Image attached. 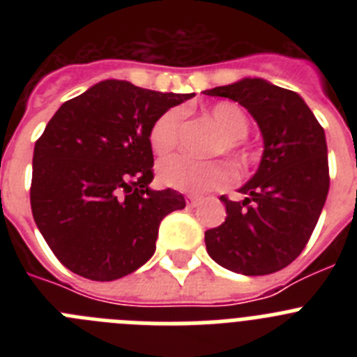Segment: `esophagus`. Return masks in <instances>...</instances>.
Listing matches in <instances>:
<instances>
[{
	"instance_id": "obj_1",
	"label": "esophagus",
	"mask_w": 357,
	"mask_h": 357,
	"mask_svg": "<svg viewBox=\"0 0 357 357\" xmlns=\"http://www.w3.org/2000/svg\"><path fill=\"white\" fill-rule=\"evenodd\" d=\"M198 204H200V198H198V197H193V195L185 197V206H188V207H197Z\"/></svg>"
}]
</instances>
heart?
I'll return each mask as SVG.
<instances>
[{"label": "heart", "instance_id": "heart-1", "mask_svg": "<svg viewBox=\"0 0 357 357\" xmlns=\"http://www.w3.org/2000/svg\"><path fill=\"white\" fill-rule=\"evenodd\" d=\"M207 114L216 123L223 135L214 151L216 153L223 151L236 166L247 162L248 155L243 150L241 139L248 134L250 121L245 110L236 103L220 102L209 107ZM181 123L182 114L178 109L166 110L153 121L150 128V144L157 155H168L169 151L175 150L178 143ZM157 178L166 188L176 189L182 193L200 195L225 188L230 181V173L225 164L220 160L198 162L185 157H169L159 164Z\"/></svg>", "mask_w": 357, "mask_h": 357}]
</instances>
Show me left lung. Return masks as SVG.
<instances>
[{
    "label": "left lung",
    "mask_w": 357,
    "mask_h": 357,
    "mask_svg": "<svg viewBox=\"0 0 357 357\" xmlns=\"http://www.w3.org/2000/svg\"><path fill=\"white\" fill-rule=\"evenodd\" d=\"M204 94L245 107L259 125L264 143L259 168L239 188L245 200L220 198L227 218L206 232L207 254L243 275L279 272L304 250L326 204V132L301 94L263 78H241Z\"/></svg>",
    "instance_id": "8db88e82"
}]
</instances>
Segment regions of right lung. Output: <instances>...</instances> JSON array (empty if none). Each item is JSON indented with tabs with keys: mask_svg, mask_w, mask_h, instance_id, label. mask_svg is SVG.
I'll return each mask as SVG.
<instances>
[{
	"mask_svg": "<svg viewBox=\"0 0 357 357\" xmlns=\"http://www.w3.org/2000/svg\"><path fill=\"white\" fill-rule=\"evenodd\" d=\"M193 94L103 80L56 110L33 148L31 214L56 259L91 280L135 272L155 252L178 191L150 189V128Z\"/></svg>",
	"mask_w": 357,
	"mask_h": 357,
	"instance_id": "add662e5",
	"label": "right lung"
}]
</instances>
